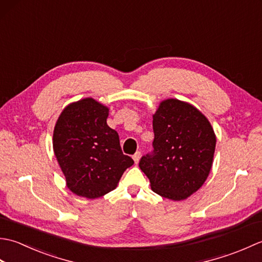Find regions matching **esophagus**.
<instances>
[{
	"label": "esophagus",
	"instance_id": "1",
	"mask_svg": "<svg viewBox=\"0 0 262 262\" xmlns=\"http://www.w3.org/2000/svg\"><path fill=\"white\" fill-rule=\"evenodd\" d=\"M133 159H134L135 163L137 164V163H138V161H140V159H141V152H140V151H137L134 155H133Z\"/></svg>",
	"mask_w": 262,
	"mask_h": 262
}]
</instances>
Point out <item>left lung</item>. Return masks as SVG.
Wrapping results in <instances>:
<instances>
[{
  "label": "left lung",
  "mask_w": 262,
  "mask_h": 262,
  "mask_svg": "<svg viewBox=\"0 0 262 262\" xmlns=\"http://www.w3.org/2000/svg\"><path fill=\"white\" fill-rule=\"evenodd\" d=\"M153 151L143 155L141 170L154 192L183 200L204 185L213 164L216 137L208 119L177 99L160 103L153 116Z\"/></svg>",
  "instance_id": "1"
}]
</instances>
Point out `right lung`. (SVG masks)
Listing matches in <instances>:
<instances>
[{
  "instance_id": "1",
  "label": "right lung",
  "mask_w": 262,
  "mask_h": 262,
  "mask_svg": "<svg viewBox=\"0 0 262 262\" xmlns=\"http://www.w3.org/2000/svg\"><path fill=\"white\" fill-rule=\"evenodd\" d=\"M109 109L91 98L69 104L60 114L53 147L66 179L77 196L94 199L118 185L134 164L121 151L119 135L107 125Z\"/></svg>"
}]
</instances>
